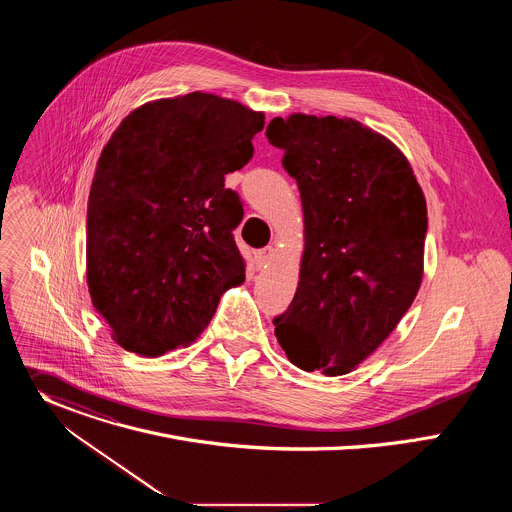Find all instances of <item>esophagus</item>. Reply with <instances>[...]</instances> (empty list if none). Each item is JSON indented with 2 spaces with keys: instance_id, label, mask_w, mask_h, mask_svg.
Listing matches in <instances>:
<instances>
[{
  "instance_id": "34e87169",
  "label": "esophagus",
  "mask_w": 512,
  "mask_h": 512,
  "mask_svg": "<svg viewBox=\"0 0 512 512\" xmlns=\"http://www.w3.org/2000/svg\"><path fill=\"white\" fill-rule=\"evenodd\" d=\"M273 255H275V249H273V247H263V249L255 251V263H257V267H265V265L273 259Z\"/></svg>"
}]
</instances>
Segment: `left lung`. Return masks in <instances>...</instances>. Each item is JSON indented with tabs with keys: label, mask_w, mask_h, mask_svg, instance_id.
<instances>
[{
	"label": "left lung",
	"mask_w": 512,
	"mask_h": 512,
	"mask_svg": "<svg viewBox=\"0 0 512 512\" xmlns=\"http://www.w3.org/2000/svg\"><path fill=\"white\" fill-rule=\"evenodd\" d=\"M267 139L283 150L304 210L296 296L273 320L302 371H354L397 328L423 279L427 206L397 145L350 117H275Z\"/></svg>",
	"instance_id": "1"
}]
</instances>
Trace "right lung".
Wrapping results in <instances>:
<instances>
[{"label":"right lung","instance_id":"right-lung-1","mask_svg":"<svg viewBox=\"0 0 512 512\" xmlns=\"http://www.w3.org/2000/svg\"><path fill=\"white\" fill-rule=\"evenodd\" d=\"M265 115L188 93L131 111L101 152L87 210V283L113 340L141 356L192 344L245 281L243 221L225 176L253 158Z\"/></svg>","mask_w":512,"mask_h":512}]
</instances>
